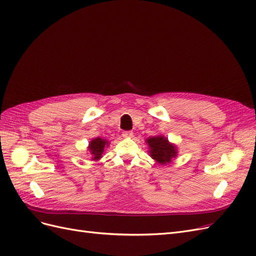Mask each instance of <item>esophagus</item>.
I'll return each mask as SVG.
<instances>
[{
    "instance_id": "esophagus-1",
    "label": "esophagus",
    "mask_w": 256,
    "mask_h": 256,
    "mask_svg": "<svg viewBox=\"0 0 256 256\" xmlns=\"http://www.w3.org/2000/svg\"><path fill=\"white\" fill-rule=\"evenodd\" d=\"M122 136L124 138H132L134 136V132H132V131H124Z\"/></svg>"
}]
</instances>
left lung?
<instances>
[{"mask_svg":"<svg viewBox=\"0 0 256 256\" xmlns=\"http://www.w3.org/2000/svg\"><path fill=\"white\" fill-rule=\"evenodd\" d=\"M148 147L150 156L161 166H166L171 164L178 154L177 146L168 140L164 136H150L145 140Z\"/></svg>","mask_w":256,"mask_h":256,"instance_id":"obj_1","label":"left lung"}]
</instances>
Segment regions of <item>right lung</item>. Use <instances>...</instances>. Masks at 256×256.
Segmentation results:
<instances>
[{
	"mask_svg": "<svg viewBox=\"0 0 256 256\" xmlns=\"http://www.w3.org/2000/svg\"><path fill=\"white\" fill-rule=\"evenodd\" d=\"M110 145L109 141L106 138H94L92 140L90 141L88 146V150L90 152V158L92 161H98L102 158V154L106 150L108 146Z\"/></svg>",
	"mask_w": 256,
	"mask_h": 256,
	"instance_id": "1",
	"label": "right lung"
}]
</instances>
